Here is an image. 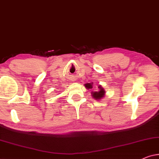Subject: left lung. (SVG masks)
Instances as JSON below:
<instances>
[{"instance_id":"1","label":"left lung","mask_w":159,"mask_h":159,"mask_svg":"<svg viewBox=\"0 0 159 159\" xmlns=\"http://www.w3.org/2000/svg\"><path fill=\"white\" fill-rule=\"evenodd\" d=\"M85 86L86 87V89H91L92 88V84H85ZM99 91H94V92L92 93V97H93V98L96 99H102V97H104V93L105 91H104V89L103 88H102L101 86L99 87Z\"/></svg>"}]
</instances>
